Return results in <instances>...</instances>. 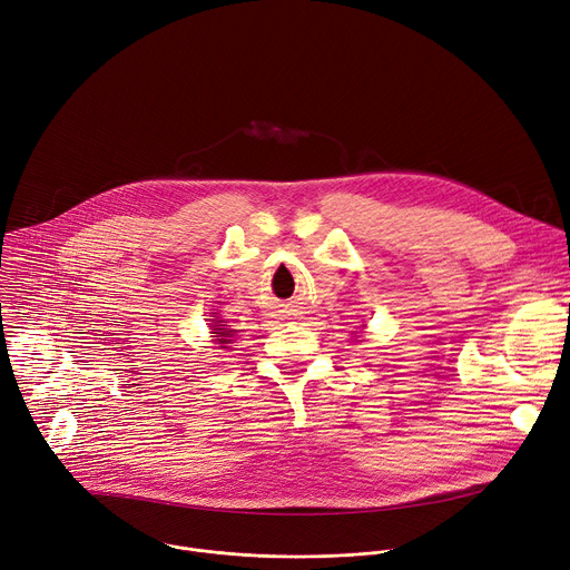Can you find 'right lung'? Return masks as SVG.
Returning <instances> with one entry per match:
<instances>
[{
  "label": "right lung",
  "instance_id": "1",
  "mask_svg": "<svg viewBox=\"0 0 570 570\" xmlns=\"http://www.w3.org/2000/svg\"><path fill=\"white\" fill-rule=\"evenodd\" d=\"M212 334H214V343L225 347L229 345V338L236 334V330H229V324H225V320H220L218 315H212Z\"/></svg>",
  "mask_w": 570,
  "mask_h": 570
}]
</instances>
